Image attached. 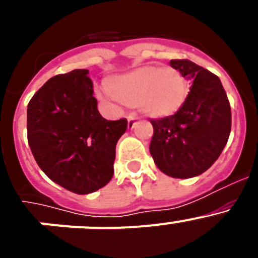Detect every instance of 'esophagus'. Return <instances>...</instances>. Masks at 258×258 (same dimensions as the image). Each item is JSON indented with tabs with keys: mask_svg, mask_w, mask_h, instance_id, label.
<instances>
[{
	"mask_svg": "<svg viewBox=\"0 0 258 258\" xmlns=\"http://www.w3.org/2000/svg\"><path fill=\"white\" fill-rule=\"evenodd\" d=\"M134 120H136V118H134L133 116H129V117H127V127H129V129H133L134 125H136Z\"/></svg>",
	"mask_w": 258,
	"mask_h": 258,
	"instance_id": "obj_1",
	"label": "esophagus"
}]
</instances>
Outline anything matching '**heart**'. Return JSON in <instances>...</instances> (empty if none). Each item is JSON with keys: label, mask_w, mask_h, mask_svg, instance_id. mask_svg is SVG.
Masks as SVG:
<instances>
[{"label": "heart", "mask_w": 258, "mask_h": 258, "mask_svg": "<svg viewBox=\"0 0 258 258\" xmlns=\"http://www.w3.org/2000/svg\"><path fill=\"white\" fill-rule=\"evenodd\" d=\"M104 89L109 98L126 107H138L150 118L177 113L187 98V81L174 67L142 66L122 75L107 77Z\"/></svg>", "instance_id": "heart-1"}]
</instances>
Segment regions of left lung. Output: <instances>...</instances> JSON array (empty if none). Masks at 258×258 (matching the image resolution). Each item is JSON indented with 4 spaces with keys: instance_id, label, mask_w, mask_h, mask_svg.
Wrapping results in <instances>:
<instances>
[{
    "instance_id": "left-lung-1",
    "label": "left lung",
    "mask_w": 258,
    "mask_h": 258,
    "mask_svg": "<svg viewBox=\"0 0 258 258\" xmlns=\"http://www.w3.org/2000/svg\"><path fill=\"white\" fill-rule=\"evenodd\" d=\"M170 66L191 80L186 102L169 117L151 120L150 154L159 169L173 178H192L209 169L226 146L231 108L221 80L187 59Z\"/></svg>"
}]
</instances>
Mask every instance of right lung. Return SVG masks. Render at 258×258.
I'll return each mask as SVG.
<instances>
[{
	"instance_id": "add662e5",
	"label": "right lung",
	"mask_w": 258,
	"mask_h": 258,
	"mask_svg": "<svg viewBox=\"0 0 258 258\" xmlns=\"http://www.w3.org/2000/svg\"><path fill=\"white\" fill-rule=\"evenodd\" d=\"M88 70L51 77L27 108L31 151L42 172L80 195L106 186L113 175L116 143L127 121H108L97 108Z\"/></svg>"
}]
</instances>
